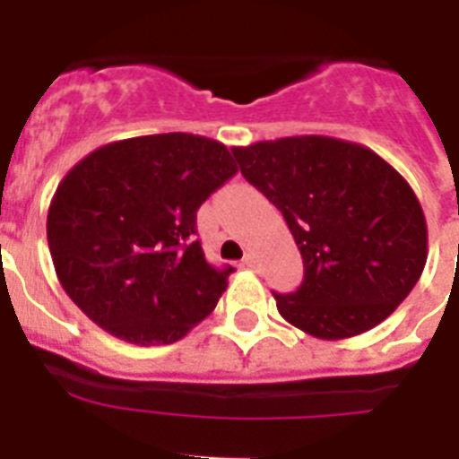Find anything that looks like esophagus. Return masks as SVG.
<instances>
[{
  "label": "esophagus",
  "instance_id": "obj_1",
  "mask_svg": "<svg viewBox=\"0 0 459 459\" xmlns=\"http://www.w3.org/2000/svg\"><path fill=\"white\" fill-rule=\"evenodd\" d=\"M243 266H248V269H255V266H257V255H255V253H246V257H243Z\"/></svg>",
  "mask_w": 459,
  "mask_h": 459
}]
</instances>
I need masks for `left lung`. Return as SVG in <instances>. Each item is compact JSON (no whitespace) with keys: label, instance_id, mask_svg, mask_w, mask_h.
I'll return each mask as SVG.
<instances>
[{"label":"left lung","instance_id":"8db88e82","mask_svg":"<svg viewBox=\"0 0 459 459\" xmlns=\"http://www.w3.org/2000/svg\"><path fill=\"white\" fill-rule=\"evenodd\" d=\"M232 153L301 250V287L273 294L291 326L322 340L354 338L407 299L428 259V225L411 186L384 158L326 135L255 142Z\"/></svg>","mask_w":459,"mask_h":459}]
</instances>
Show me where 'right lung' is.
Wrapping results in <instances>:
<instances>
[{
    "label": "right lung",
    "mask_w": 459,
    "mask_h": 459,
    "mask_svg": "<svg viewBox=\"0 0 459 459\" xmlns=\"http://www.w3.org/2000/svg\"><path fill=\"white\" fill-rule=\"evenodd\" d=\"M238 172L230 149L193 133L109 142L56 186L48 246L71 301L131 344H172L227 290L232 266L213 269L197 209Z\"/></svg>",
    "instance_id": "add662e5"
}]
</instances>
